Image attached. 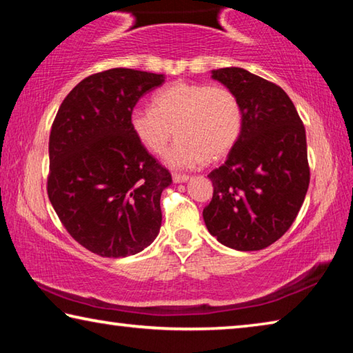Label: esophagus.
<instances>
[{
    "instance_id": "esophagus-1",
    "label": "esophagus",
    "mask_w": 353,
    "mask_h": 353,
    "mask_svg": "<svg viewBox=\"0 0 353 353\" xmlns=\"http://www.w3.org/2000/svg\"><path fill=\"white\" fill-rule=\"evenodd\" d=\"M188 176L187 174H177V172H174V174H172V181H174L176 183H181V182H187L188 181Z\"/></svg>"
}]
</instances>
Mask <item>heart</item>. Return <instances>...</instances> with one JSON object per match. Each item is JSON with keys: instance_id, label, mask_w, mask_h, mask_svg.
Masks as SVG:
<instances>
[{"instance_id": "1", "label": "heart", "mask_w": 353, "mask_h": 353, "mask_svg": "<svg viewBox=\"0 0 353 353\" xmlns=\"http://www.w3.org/2000/svg\"><path fill=\"white\" fill-rule=\"evenodd\" d=\"M243 123V107L234 90L187 81L160 88L151 107H135L129 117L137 141L155 155L165 152L174 128L179 139L166 152V163L183 170L225 157L240 140Z\"/></svg>"}]
</instances>
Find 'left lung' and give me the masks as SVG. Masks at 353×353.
Returning <instances> with one entry per match:
<instances>
[{
    "instance_id": "left-lung-1",
    "label": "left lung",
    "mask_w": 353,
    "mask_h": 353,
    "mask_svg": "<svg viewBox=\"0 0 353 353\" xmlns=\"http://www.w3.org/2000/svg\"><path fill=\"white\" fill-rule=\"evenodd\" d=\"M243 107V132L208 177L213 198L202 216L210 234L236 250L276 243L305 199L310 183L305 128L282 88L236 67L213 71Z\"/></svg>"
}]
</instances>
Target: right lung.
I'll list each match as a JSON object with an SVG mask.
<instances>
[{
	"label": "right lung",
	"mask_w": 353,
	"mask_h": 353,
	"mask_svg": "<svg viewBox=\"0 0 353 353\" xmlns=\"http://www.w3.org/2000/svg\"><path fill=\"white\" fill-rule=\"evenodd\" d=\"M163 74L112 68L81 81L50 134L48 198L62 225L90 252L119 259L154 241L170 171L130 130V112Z\"/></svg>",
	"instance_id": "1"
}]
</instances>
